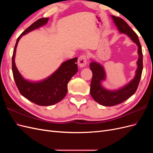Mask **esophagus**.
Listing matches in <instances>:
<instances>
[{
	"instance_id": "34e87169",
	"label": "esophagus",
	"mask_w": 153,
	"mask_h": 153,
	"mask_svg": "<svg viewBox=\"0 0 153 153\" xmlns=\"http://www.w3.org/2000/svg\"><path fill=\"white\" fill-rule=\"evenodd\" d=\"M78 64L80 68H84L87 64V57L85 55H81L78 59Z\"/></svg>"
}]
</instances>
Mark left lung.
Wrapping results in <instances>:
<instances>
[{"instance_id": "obj_1", "label": "left lung", "mask_w": 153, "mask_h": 153, "mask_svg": "<svg viewBox=\"0 0 153 153\" xmlns=\"http://www.w3.org/2000/svg\"><path fill=\"white\" fill-rule=\"evenodd\" d=\"M110 16L120 33L126 34L137 45L138 59L135 76L127 84L115 90L106 89L102 85V82L106 80V76L103 66L94 61L90 63V69L92 72L91 95L96 102L106 106L121 103L135 93L139 84L143 69V55L138 36L122 18L113 15Z\"/></svg>"}]
</instances>
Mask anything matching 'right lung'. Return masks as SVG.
Masks as SVG:
<instances>
[{
	"label": "right lung",
	"mask_w": 153,
	"mask_h": 153,
	"mask_svg": "<svg viewBox=\"0 0 153 153\" xmlns=\"http://www.w3.org/2000/svg\"><path fill=\"white\" fill-rule=\"evenodd\" d=\"M48 18H42L34 22L18 37L12 57V71L16 85L25 98L40 106H50L61 101L68 92V84L78 71L77 57L64 62L52 75L44 80L33 82L22 76L16 66L15 59L18 43L23 36L47 24Z\"/></svg>",
	"instance_id": "1"
}]
</instances>
